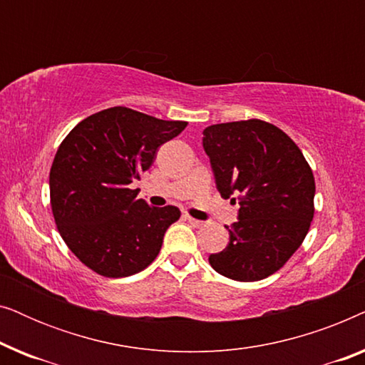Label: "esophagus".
Instances as JSON below:
<instances>
[{
  "instance_id": "obj_1",
  "label": "esophagus",
  "mask_w": 365,
  "mask_h": 365,
  "mask_svg": "<svg viewBox=\"0 0 365 365\" xmlns=\"http://www.w3.org/2000/svg\"><path fill=\"white\" fill-rule=\"evenodd\" d=\"M184 219H186V221L189 222V224H192V226L194 227H201L202 226V221H197V219H194V217H191V216H187V214H186V216H184Z\"/></svg>"
}]
</instances>
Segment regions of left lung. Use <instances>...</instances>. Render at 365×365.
I'll list each match as a JSON object with an SVG mask.
<instances>
[{"mask_svg": "<svg viewBox=\"0 0 365 365\" xmlns=\"http://www.w3.org/2000/svg\"><path fill=\"white\" fill-rule=\"evenodd\" d=\"M217 191L237 204L229 244L209 264L239 282L279 271L307 236L314 217L312 169L297 144L261 119L222 123L202 131Z\"/></svg>", "mask_w": 365, "mask_h": 365, "instance_id": "8db88e82", "label": "left lung"}]
</instances>
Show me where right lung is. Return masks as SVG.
I'll return each instance as SVG.
<instances>
[{
	"label": "right lung",
	"instance_id": "1",
	"mask_svg": "<svg viewBox=\"0 0 365 365\" xmlns=\"http://www.w3.org/2000/svg\"><path fill=\"white\" fill-rule=\"evenodd\" d=\"M186 121H164L124 106L91 114L59 144L49 171L54 222L74 256L104 277H128L158 257L176 206L151 207L131 182Z\"/></svg>",
	"mask_w": 365,
	"mask_h": 365
}]
</instances>
